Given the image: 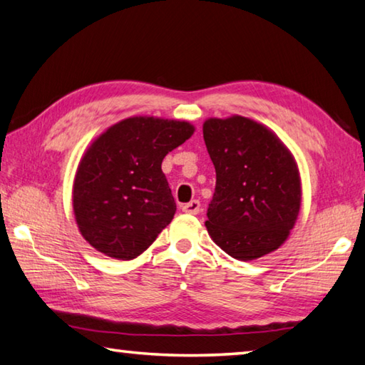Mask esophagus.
Returning <instances> with one entry per match:
<instances>
[{
    "label": "esophagus",
    "mask_w": 365,
    "mask_h": 365,
    "mask_svg": "<svg viewBox=\"0 0 365 365\" xmlns=\"http://www.w3.org/2000/svg\"><path fill=\"white\" fill-rule=\"evenodd\" d=\"M183 212H187V214H191V215H196V214H200V210H201V204H200V201H196V200H193V201H190L188 204H183Z\"/></svg>",
    "instance_id": "esophagus-1"
}]
</instances>
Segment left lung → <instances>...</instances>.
<instances>
[{
    "mask_svg": "<svg viewBox=\"0 0 365 365\" xmlns=\"http://www.w3.org/2000/svg\"><path fill=\"white\" fill-rule=\"evenodd\" d=\"M202 134L217 174L205 222L210 237L242 262L276 250L302 202L292 155L273 132L242 116L207 119Z\"/></svg>",
    "mask_w": 365,
    "mask_h": 365,
    "instance_id": "obj_1",
    "label": "left lung"
}]
</instances>
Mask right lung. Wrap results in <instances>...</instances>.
<instances>
[{
	"label": "right lung",
	"mask_w": 365,
	"mask_h": 365,
	"mask_svg": "<svg viewBox=\"0 0 365 365\" xmlns=\"http://www.w3.org/2000/svg\"><path fill=\"white\" fill-rule=\"evenodd\" d=\"M193 132L185 121L135 116L91 145L75 177L73 209L92 247L132 260L153 244L177 209L163 160Z\"/></svg>",
	"instance_id": "1"
}]
</instances>
